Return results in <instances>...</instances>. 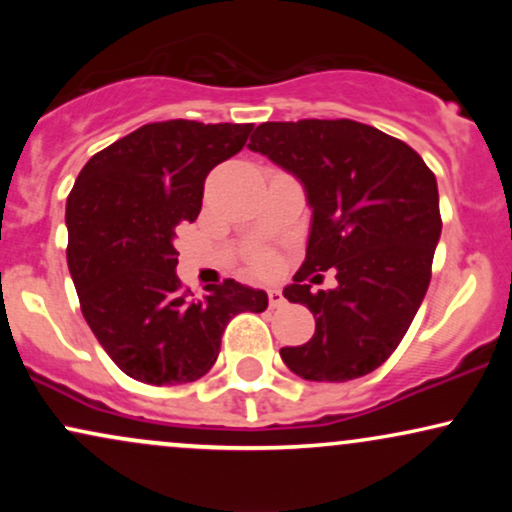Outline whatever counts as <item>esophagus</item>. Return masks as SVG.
I'll return each mask as SVG.
<instances>
[{"label": "esophagus", "instance_id": "1", "mask_svg": "<svg viewBox=\"0 0 512 512\" xmlns=\"http://www.w3.org/2000/svg\"><path fill=\"white\" fill-rule=\"evenodd\" d=\"M267 296H269V305H272V308H279V305H284V293H281L279 289H269L267 291Z\"/></svg>", "mask_w": 512, "mask_h": 512}]
</instances>
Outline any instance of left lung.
I'll return each instance as SVG.
<instances>
[{
    "mask_svg": "<svg viewBox=\"0 0 512 512\" xmlns=\"http://www.w3.org/2000/svg\"><path fill=\"white\" fill-rule=\"evenodd\" d=\"M248 149L301 182L313 209L305 262L284 296L313 313L315 334L284 346L281 358L313 383L373 373L402 342L431 281L443 228L436 175L411 146L354 120L264 122ZM327 268L338 286L313 294L304 279Z\"/></svg>",
    "mask_w": 512,
    "mask_h": 512,
    "instance_id": "left-lung-1",
    "label": "left lung"
}]
</instances>
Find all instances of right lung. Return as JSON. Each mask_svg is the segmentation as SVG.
<instances>
[{"mask_svg":"<svg viewBox=\"0 0 512 512\" xmlns=\"http://www.w3.org/2000/svg\"><path fill=\"white\" fill-rule=\"evenodd\" d=\"M252 125L151 122L98 151L67 197V264L81 313L122 373L180 385L214 366L238 313H262L267 293L226 279L192 298L180 286V223L202 209L209 170L236 156Z\"/></svg>","mask_w":512,"mask_h":512,"instance_id":"1","label":"right lung"}]
</instances>
